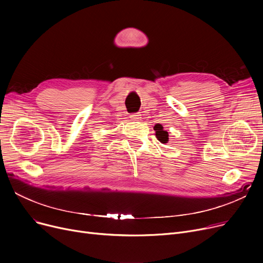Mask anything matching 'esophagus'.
Here are the masks:
<instances>
[{
  "mask_svg": "<svg viewBox=\"0 0 263 263\" xmlns=\"http://www.w3.org/2000/svg\"><path fill=\"white\" fill-rule=\"evenodd\" d=\"M142 115L140 114V113H133L132 115H130V118H131V120H133V121H140L141 120V117Z\"/></svg>",
  "mask_w": 263,
  "mask_h": 263,
  "instance_id": "obj_1",
  "label": "esophagus"
}]
</instances>
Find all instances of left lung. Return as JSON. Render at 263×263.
<instances>
[{"label":"left lung","mask_w":263,"mask_h":263,"mask_svg":"<svg viewBox=\"0 0 263 263\" xmlns=\"http://www.w3.org/2000/svg\"><path fill=\"white\" fill-rule=\"evenodd\" d=\"M155 131H156V136L157 139L162 143V144H166L168 142V132L165 131L163 129V126L160 123H157L156 126L154 127Z\"/></svg>","instance_id":"1"}]
</instances>
